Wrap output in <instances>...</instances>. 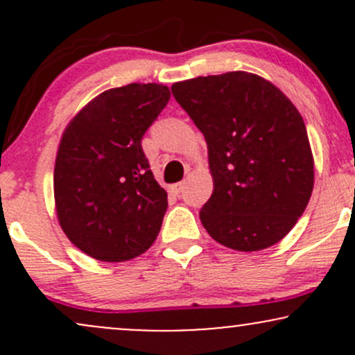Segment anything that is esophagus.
<instances>
[{
    "instance_id": "obj_1",
    "label": "esophagus",
    "mask_w": 355,
    "mask_h": 355,
    "mask_svg": "<svg viewBox=\"0 0 355 355\" xmlns=\"http://www.w3.org/2000/svg\"><path fill=\"white\" fill-rule=\"evenodd\" d=\"M170 191H172L173 195H177V197H178V195H180L183 191V183H173V185L170 187Z\"/></svg>"
}]
</instances>
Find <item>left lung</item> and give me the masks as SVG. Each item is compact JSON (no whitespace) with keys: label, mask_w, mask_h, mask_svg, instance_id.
<instances>
[{"label":"left lung","mask_w":355,"mask_h":355,"mask_svg":"<svg viewBox=\"0 0 355 355\" xmlns=\"http://www.w3.org/2000/svg\"><path fill=\"white\" fill-rule=\"evenodd\" d=\"M209 146L214 193L202 225L222 245L255 252L275 245L304 214L313 157L299 110L275 85L247 71L172 85Z\"/></svg>","instance_id":"obj_1"}]
</instances>
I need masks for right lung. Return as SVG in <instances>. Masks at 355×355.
<instances>
[{
  "instance_id": "right-lung-1",
  "label": "right lung",
  "mask_w": 355,
  "mask_h": 355,
  "mask_svg": "<svg viewBox=\"0 0 355 355\" xmlns=\"http://www.w3.org/2000/svg\"><path fill=\"white\" fill-rule=\"evenodd\" d=\"M170 100L158 83L100 93L64 128L55 162V205L64 235L103 262L152 247L168 207L141 138Z\"/></svg>"
}]
</instances>
